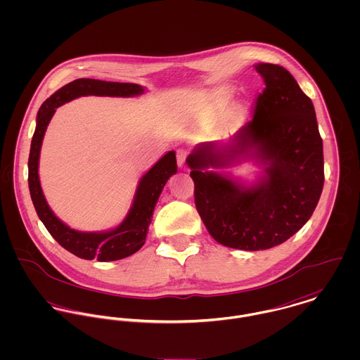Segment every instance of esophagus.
Returning <instances> with one entry per match:
<instances>
[{"mask_svg": "<svg viewBox=\"0 0 360 360\" xmlns=\"http://www.w3.org/2000/svg\"><path fill=\"white\" fill-rule=\"evenodd\" d=\"M187 150H184V148H179L177 151H176V158H177V165L180 166V167H183L184 165H186V158H187Z\"/></svg>", "mask_w": 360, "mask_h": 360, "instance_id": "obj_1", "label": "esophagus"}]
</instances>
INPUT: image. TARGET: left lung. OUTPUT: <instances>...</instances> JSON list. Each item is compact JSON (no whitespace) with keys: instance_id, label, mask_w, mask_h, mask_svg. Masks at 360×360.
<instances>
[{"instance_id":"obj_1","label":"left lung","mask_w":360,"mask_h":360,"mask_svg":"<svg viewBox=\"0 0 360 360\" xmlns=\"http://www.w3.org/2000/svg\"><path fill=\"white\" fill-rule=\"evenodd\" d=\"M255 69L266 87L257 97L254 119L227 150L205 143L187 158L206 230L219 244L244 251L273 248L300 231L324 184L323 140L311 100L283 66L257 63ZM244 154L264 166L252 186L207 170Z\"/></svg>"}]
</instances>
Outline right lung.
<instances>
[{"label": "right lung", "instance_id": "right-lung-1", "mask_svg": "<svg viewBox=\"0 0 360 360\" xmlns=\"http://www.w3.org/2000/svg\"><path fill=\"white\" fill-rule=\"evenodd\" d=\"M144 93V89L133 83H115L96 79H77L59 89L39 109L37 124L33 134L29 155V190L33 205L50 231L53 240L66 251L87 260L98 262L119 260L137 252L146 243L148 226L153 220L156 201L172 174L177 172L176 154L169 151L141 177L133 205L124 220L109 231L86 233L77 231L60 221L47 204L39 179V159L44 133L55 109L82 96L133 97Z\"/></svg>", "mask_w": 360, "mask_h": 360}]
</instances>
